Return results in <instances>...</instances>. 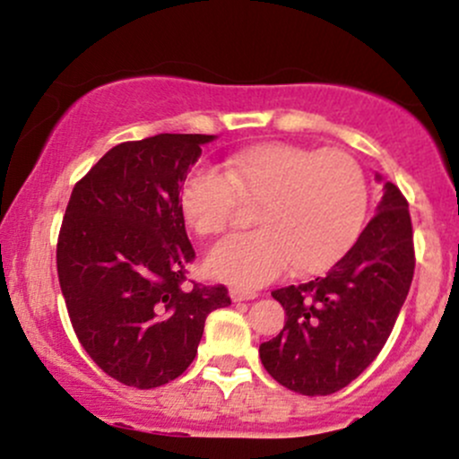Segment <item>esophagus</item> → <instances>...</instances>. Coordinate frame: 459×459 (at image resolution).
I'll use <instances>...</instances> for the list:
<instances>
[{"mask_svg": "<svg viewBox=\"0 0 459 459\" xmlns=\"http://www.w3.org/2000/svg\"><path fill=\"white\" fill-rule=\"evenodd\" d=\"M230 298H233V302H247V299H255L256 293L244 291V289H230Z\"/></svg>", "mask_w": 459, "mask_h": 459, "instance_id": "34e87169", "label": "esophagus"}]
</instances>
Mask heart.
Segmentation results:
<instances>
[{
    "label": "heart",
    "mask_w": 459,
    "mask_h": 459,
    "mask_svg": "<svg viewBox=\"0 0 459 459\" xmlns=\"http://www.w3.org/2000/svg\"><path fill=\"white\" fill-rule=\"evenodd\" d=\"M241 200L261 203L255 233L230 235L207 255V272L235 287L256 289L289 267L328 270L354 246L367 215L365 170L341 149L293 144L233 152L224 170L200 163L181 183V209L200 235H218Z\"/></svg>",
    "instance_id": "1"
}]
</instances>
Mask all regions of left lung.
<instances>
[{
    "instance_id": "1",
    "label": "left lung",
    "mask_w": 459,
    "mask_h": 459,
    "mask_svg": "<svg viewBox=\"0 0 459 459\" xmlns=\"http://www.w3.org/2000/svg\"><path fill=\"white\" fill-rule=\"evenodd\" d=\"M412 276L408 200L386 181L377 213L343 259L325 276L272 291L287 321L281 334L259 347L265 371L308 397L345 388L382 351Z\"/></svg>"
}]
</instances>
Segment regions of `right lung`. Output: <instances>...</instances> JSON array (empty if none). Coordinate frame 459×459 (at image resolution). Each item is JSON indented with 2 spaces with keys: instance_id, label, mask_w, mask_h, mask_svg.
<instances>
[{
  "instance_id": "obj_1",
  "label": "right lung",
  "mask_w": 459,
  "mask_h": 459,
  "mask_svg": "<svg viewBox=\"0 0 459 459\" xmlns=\"http://www.w3.org/2000/svg\"><path fill=\"white\" fill-rule=\"evenodd\" d=\"M215 135L160 134L108 151L73 187L57 237V278L88 356L120 384L155 388L196 358L224 284H186L196 259L181 183Z\"/></svg>"
}]
</instances>
